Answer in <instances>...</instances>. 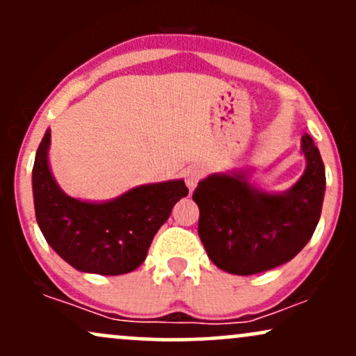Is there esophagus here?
<instances>
[{
	"label": "esophagus",
	"instance_id": "34e87169",
	"mask_svg": "<svg viewBox=\"0 0 356 356\" xmlns=\"http://www.w3.org/2000/svg\"><path fill=\"white\" fill-rule=\"evenodd\" d=\"M184 177H186V184L187 187H189V191H194L195 186H197V182L201 181L202 170L199 169V167H191V169L186 170Z\"/></svg>",
	"mask_w": 356,
	"mask_h": 356
}]
</instances>
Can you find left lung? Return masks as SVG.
I'll use <instances>...</instances> for the list:
<instances>
[{"label":"left lung","instance_id":"left-lung-1","mask_svg":"<svg viewBox=\"0 0 356 356\" xmlns=\"http://www.w3.org/2000/svg\"><path fill=\"white\" fill-rule=\"evenodd\" d=\"M306 169L291 189L266 192L249 172L212 174L192 194L199 238L212 263L249 276L288 263L312 239L325 197V165L313 138L301 137Z\"/></svg>","mask_w":356,"mask_h":356}]
</instances>
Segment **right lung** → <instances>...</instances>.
Returning <instances> with one entry per match:
<instances>
[{"label":"right lung","mask_w":356,"mask_h":356,"mask_svg":"<svg viewBox=\"0 0 356 356\" xmlns=\"http://www.w3.org/2000/svg\"><path fill=\"white\" fill-rule=\"evenodd\" d=\"M50 138L47 130L31 177L36 222L47 243L79 271L117 276L137 269L175 202L189 192L186 184L182 179L144 184L112 201H80L65 194L53 179Z\"/></svg>","instance_id":"add662e5"}]
</instances>
